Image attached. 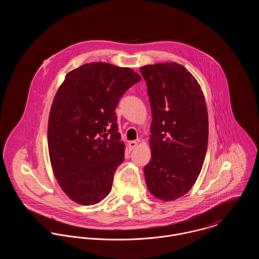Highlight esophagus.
<instances>
[{"label":"esophagus","mask_w":259,"mask_h":259,"mask_svg":"<svg viewBox=\"0 0 259 259\" xmlns=\"http://www.w3.org/2000/svg\"><path fill=\"white\" fill-rule=\"evenodd\" d=\"M137 146H138V143L135 142V141H132V142L128 143V149H130V150H133V149H135V148H137Z\"/></svg>","instance_id":"34e87169"}]
</instances>
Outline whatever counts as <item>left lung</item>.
Here are the masks:
<instances>
[{
  "label": "left lung",
  "mask_w": 259,
  "mask_h": 259,
  "mask_svg": "<svg viewBox=\"0 0 259 259\" xmlns=\"http://www.w3.org/2000/svg\"><path fill=\"white\" fill-rule=\"evenodd\" d=\"M151 109L150 161L145 166L148 190L169 201L193 186L200 174L208 141V115L195 77L177 63L140 69Z\"/></svg>",
  "instance_id": "8db88e82"
}]
</instances>
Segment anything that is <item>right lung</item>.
<instances>
[{
    "instance_id": "1",
    "label": "right lung",
    "mask_w": 259,
    "mask_h": 259,
    "mask_svg": "<svg viewBox=\"0 0 259 259\" xmlns=\"http://www.w3.org/2000/svg\"><path fill=\"white\" fill-rule=\"evenodd\" d=\"M142 79L130 68L90 63L70 72L54 99L48 146L54 175L74 202L93 205L111 191L124 158L115 108Z\"/></svg>"
}]
</instances>
